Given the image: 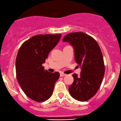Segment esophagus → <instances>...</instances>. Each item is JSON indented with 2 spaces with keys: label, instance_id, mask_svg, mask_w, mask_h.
<instances>
[{
  "label": "esophagus",
  "instance_id": "1",
  "mask_svg": "<svg viewBox=\"0 0 121 121\" xmlns=\"http://www.w3.org/2000/svg\"><path fill=\"white\" fill-rule=\"evenodd\" d=\"M66 75V74L63 73V72H60V76H65Z\"/></svg>",
  "mask_w": 121,
  "mask_h": 121
}]
</instances>
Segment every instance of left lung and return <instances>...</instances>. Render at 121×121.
Returning <instances> with one entry per match:
<instances>
[{
    "label": "left lung",
    "instance_id": "8db88e82",
    "mask_svg": "<svg viewBox=\"0 0 121 121\" xmlns=\"http://www.w3.org/2000/svg\"><path fill=\"white\" fill-rule=\"evenodd\" d=\"M62 40L73 48L75 62L81 68L80 76L72 75L74 81L69 87V94L78 101H88L97 92L105 73L99 46L94 38L82 32L69 33Z\"/></svg>",
    "mask_w": 121,
    "mask_h": 121
}]
</instances>
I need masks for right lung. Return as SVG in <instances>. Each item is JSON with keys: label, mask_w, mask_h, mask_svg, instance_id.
Returning a JSON list of instances; mask_svg holds the SVG:
<instances>
[{"label": "right lung", "mask_w": 121, "mask_h": 121, "mask_svg": "<svg viewBox=\"0 0 121 121\" xmlns=\"http://www.w3.org/2000/svg\"><path fill=\"white\" fill-rule=\"evenodd\" d=\"M62 35H39L22 45L16 59L17 82L25 94L36 102L48 99L53 94L59 73L45 70L42 64L58 44Z\"/></svg>", "instance_id": "add662e5"}]
</instances>
